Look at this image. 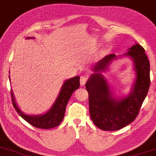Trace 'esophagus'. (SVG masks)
I'll use <instances>...</instances> for the list:
<instances>
[{
  "label": "esophagus",
  "mask_w": 156,
  "mask_h": 156,
  "mask_svg": "<svg viewBox=\"0 0 156 156\" xmlns=\"http://www.w3.org/2000/svg\"><path fill=\"white\" fill-rule=\"evenodd\" d=\"M87 80H88V77L87 76H83L80 77V85H81L82 86H85V84L86 83V81H87Z\"/></svg>",
  "instance_id": "esophagus-1"
}]
</instances>
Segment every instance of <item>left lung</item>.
<instances>
[{"mask_svg":"<svg viewBox=\"0 0 156 156\" xmlns=\"http://www.w3.org/2000/svg\"><path fill=\"white\" fill-rule=\"evenodd\" d=\"M124 55L132 58L136 72V80L128 96L120 99L114 98L101 73L117 58L115 54H109L99 60L93 68L94 73L86 83L90 116L93 123L102 130H119L134 121L149 90L150 62L144 48L136 44Z\"/></svg>","mask_w":156,"mask_h":156,"instance_id":"8db88e82","label":"left lung"}]
</instances>
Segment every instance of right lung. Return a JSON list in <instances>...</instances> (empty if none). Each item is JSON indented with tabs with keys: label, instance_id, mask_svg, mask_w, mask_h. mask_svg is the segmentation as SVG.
Wrapping results in <instances>:
<instances>
[{
	"label": "right lung",
	"instance_id": "obj_1",
	"mask_svg": "<svg viewBox=\"0 0 156 156\" xmlns=\"http://www.w3.org/2000/svg\"><path fill=\"white\" fill-rule=\"evenodd\" d=\"M27 38H31V37H28ZM79 86V76H76L70 79L67 80L64 83L55 102L54 103L50 110L43 115H26L23 112H22L16 105V103L14 100V94L12 93V90H11L13 105L19 115L33 126L44 129L54 128V127L59 126L62 121L64 116H65L67 102L70 99L73 93L76 89H78Z\"/></svg>",
	"mask_w": 156,
	"mask_h": 156
}]
</instances>
